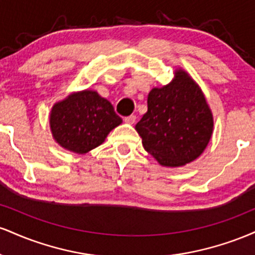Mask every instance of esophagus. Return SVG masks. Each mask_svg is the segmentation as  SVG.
Wrapping results in <instances>:
<instances>
[{"instance_id": "obj_1", "label": "esophagus", "mask_w": 255, "mask_h": 255, "mask_svg": "<svg viewBox=\"0 0 255 255\" xmlns=\"http://www.w3.org/2000/svg\"><path fill=\"white\" fill-rule=\"evenodd\" d=\"M135 120H136L135 115H129L127 116V118H125V122L128 125H133L134 122H135Z\"/></svg>"}]
</instances>
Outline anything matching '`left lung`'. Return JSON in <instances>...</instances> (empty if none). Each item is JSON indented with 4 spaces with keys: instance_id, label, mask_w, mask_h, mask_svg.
<instances>
[{
    "instance_id": "1",
    "label": "left lung",
    "mask_w": 255,
    "mask_h": 255,
    "mask_svg": "<svg viewBox=\"0 0 255 255\" xmlns=\"http://www.w3.org/2000/svg\"><path fill=\"white\" fill-rule=\"evenodd\" d=\"M135 129L160 165L176 168L203 153L212 135L213 116L199 85L176 69L170 84L150 91L147 113Z\"/></svg>"
}]
</instances>
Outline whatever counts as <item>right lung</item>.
<instances>
[{
	"instance_id": "right-lung-1",
	"label": "right lung",
	"mask_w": 255,
	"mask_h": 255,
	"mask_svg": "<svg viewBox=\"0 0 255 255\" xmlns=\"http://www.w3.org/2000/svg\"><path fill=\"white\" fill-rule=\"evenodd\" d=\"M121 124L110 102L92 90L72 93L55 103L50 113L55 141L79 154L103 144L108 134Z\"/></svg>"
}]
</instances>
